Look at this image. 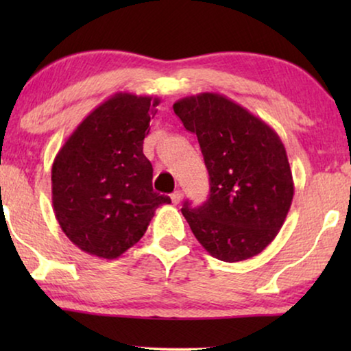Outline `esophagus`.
Wrapping results in <instances>:
<instances>
[{"mask_svg": "<svg viewBox=\"0 0 351 351\" xmlns=\"http://www.w3.org/2000/svg\"><path fill=\"white\" fill-rule=\"evenodd\" d=\"M180 199H182V193L179 190H176L174 193H171V201H172V204H179L180 203Z\"/></svg>", "mask_w": 351, "mask_h": 351, "instance_id": "esophagus-1", "label": "esophagus"}]
</instances>
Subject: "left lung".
Returning a JSON list of instances; mask_svg holds the SVG:
<instances>
[{
    "label": "left lung",
    "mask_w": 351,
    "mask_h": 351,
    "mask_svg": "<svg viewBox=\"0 0 351 351\" xmlns=\"http://www.w3.org/2000/svg\"><path fill=\"white\" fill-rule=\"evenodd\" d=\"M186 131L196 134L209 172V198L185 201L182 214L210 256L241 262L261 254L285 223L294 180L281 138L263 119L215 93L174 104Z\"/></svg>",
    "instance_id": "1"
}]
</instances>
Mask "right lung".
<instances>
[{"mask_svg":"<svg viewBox=\"0 0 351 351\" xmlns=\"http://www.w3.org/2000/svg\"><path fill=\"white\" fill-rule=\"evenodd\" d=\"M158 97L117 93L66 138L52 165V208L62 232L81 251L117 258L147 232L171 198L153 191L143 155Z\"/></svg>","mask_w":351,"mask_h":351,"instance_id":"obj_1","label":"right lung"}]
</instances>
